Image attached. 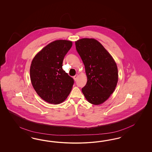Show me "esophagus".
Here are the masks:
<instances>
[{
    "label": "esophagus",
    "instance_id": "obj_1",
    "mask_svg": "<svg viewBox=\"0 0 152 152\" xmlns=\"http://www.w3.org/2000/svg\"><path fill=\"white\" fill-rule=\"evenodd\" d=\"M77 77H78V75H75L74 76V80L76 81V80H77Z\"/></svg>",
    "mask_w": 152,
    "mask_h": 152
}]
</instances>
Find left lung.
Masks as SVG:
<instances>
[{
  "label": "left lung",
  "mask_w": 152,
  "mask_h": 152,
  "mask_svg": "<svg viewBox=\"0 0 152 152\" xmlns=\"http://www.w3.org/2000/svg\"><path fill=\"white\" fill-rule=\"evenodd\" d=\"M75 45L88 77L82 92L90 103L100 105L115 90L118 81L117 65L104 46L94 38L80 39Z\"/></svg>",
  "instance_id": "left-lung-1"
}]
</instances>
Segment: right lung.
Segmentation results:
<instances>
[{
    "mask_svg": "<svg viewBox=\"0 0 152 152\" xmlns=\"http://www.w3.org/2000/svg\"><path fill=\"white\" fill-rule=\"evenodd\" d=\"M72 46L67 40H57L39 51L32 61L30 77L33 87L45 101L53 104L64 101L74 80L62 69L64 56Z\"/></svg>",
    "mask_w": 152,
    "mask_h": 152,
    "instance_id": "obj_1",
    "label": "right lung"
}]
</instances>
